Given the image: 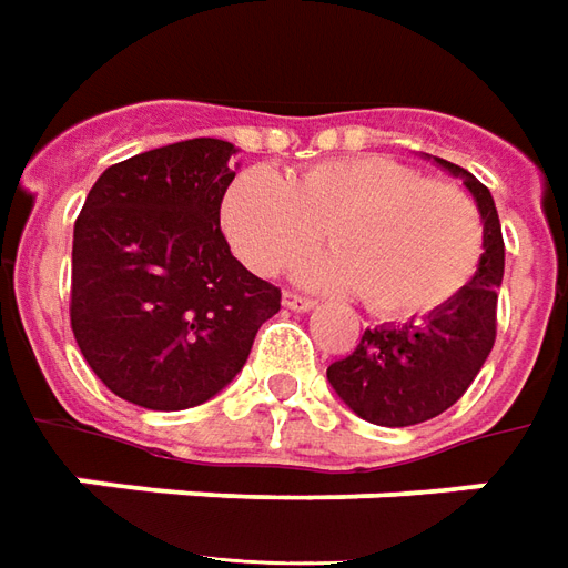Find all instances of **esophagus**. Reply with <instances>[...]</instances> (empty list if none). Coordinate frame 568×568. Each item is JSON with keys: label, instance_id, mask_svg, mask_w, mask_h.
Returning a JSON list of instances; mask_svg holds the SVG:
<instances>
[{"label": "esophagus", "instance_id": "34e87169", "mask_svg": "<svg viewBox=\"0 0 568 568\" xmlns=\"http://www.w3.org/2000/svg\"><path fill=\"white\" fill-rule=\"evenodd\" d=\"M283 304H285V307H288V311H295V313H311L313 311L311 297L295 295V292H285Z\"/></svg>", "mask_w": 568, "mask_h": 568}]
</instances>
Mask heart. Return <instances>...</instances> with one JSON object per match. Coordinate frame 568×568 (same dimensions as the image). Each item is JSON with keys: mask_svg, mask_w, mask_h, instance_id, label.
Returning <instances> with one entry per match:
<instances>
[{"mask_svg": "<svg viewBox=\"0 0 568 568\" xmlns=\"http://www.w3.org/2000/svg\"><path fill=\"white\" fill-rule=\"evenodd\" d=\"M224 230L257 273L283 271L328 230L335 252L297 264V276L359 292L368 311L390 320L434 313L462 295L483 245L462 187L381 153L320 162L292 181L248 169L224 196Z\"/></svg>", "mask_w": 568, "mask_h": 568, "instance_id": "heart-1", "label": "heart"}]
</instances>
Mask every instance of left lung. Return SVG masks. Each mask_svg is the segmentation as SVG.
<instances>
[{
	"mask_svg": "<svg viewBox=\"0 0 568 568\" xmlns=\"http://www.w3.org/2000/svg\"><path fill=\"white\" fill-rule=\"evenodd\" d=\"M434 160L474 196L483 224L477 273L446 307L403 325L366 328L351 356L325 368L341 403L378 427H412L455 406L495 344V307L505 280V240L489 187L455 162Z\"/></svg>",
	"mask_w": 568,
	"mask_h": 568,
	"instance_id": "1",
	"label": "left lung"
}]
</instances>
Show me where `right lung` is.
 <instances>
[{"label":"right lung","mask_w":568,"mask_h":568,"mask_svg":"<svg viewBox=\"0 0 568 568\" xmlns=\"http://www.w3.org/2000/svg\"><path fill=\"white\" fill-rule=\"evenodd\" d=\"M236 146L193 138L110 165L73 227L70 323L91 372L134 406L181 412L243 372L280 288L230 255Z\"/></svg>","instance_id":"obj_1"}]
</instances>
